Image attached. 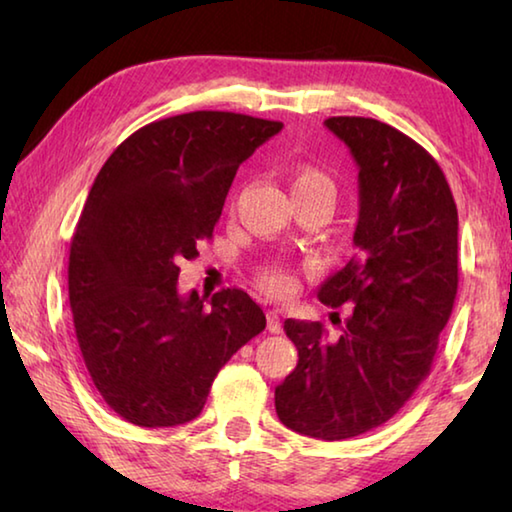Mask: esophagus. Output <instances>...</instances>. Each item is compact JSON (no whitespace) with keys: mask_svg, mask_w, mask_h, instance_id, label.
Returning a JSON list of instances; mask_svg holds the SVG:
<instances>
[{"mask_svg":"<svg viewBox=\"0 0 512 512\" xmlns=\"http://www.w3.org/2000/svg\"><path fill=\"white\" fill-rule=\"evenodd\" d=\"M266 320H268V332H271V334H280V332H282L280 311L271 309V311H268V314H266Z\"/></svg>","mask_w":512,"mask_h":512,"instance_id":"34e87169","label":"esophagus"}]
</instances>
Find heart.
<instances>
[{
	"mask_svg": "<svg viewBox=\"0 0 512 512\" xmlns=\"http://www.w3.org/2000/svg\"><path fill=\"white\" fill-rule=\"evenodd\" d=\"M291 192L293 194H307V192H332L334 183L329 180L327 173L316 167H298L291 173ZM259 282L262 287L273 293V296H287L293 291V277L284 271L282 266H268L259 273Z\"/></svg>",
	"mask_w": 512,
	"mask_h": 512,
	"instance_id": "b5f03b06",
	"label": "heart"
}]
</instances>
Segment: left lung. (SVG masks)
<instances>
[{"instance_id": "1", "label": "left lung", "mask_w": 512, "mask_h": 512, "mask_svg": "<svg viewBox=\"0 0 512 512\" xmlns=\"http://www.w3.org/2000/svg\"><path fill=\"white\" fill-rule=\"evenodd\" d=\"M325 126L359 167V219L357 253L318 298L350 314L339 339L284 320L298 366L275 388V411L302 436L345 440L391 420L431 372L458 289V212L443 169L409 135L370 117Z\"/></svg>"}]
</instances>
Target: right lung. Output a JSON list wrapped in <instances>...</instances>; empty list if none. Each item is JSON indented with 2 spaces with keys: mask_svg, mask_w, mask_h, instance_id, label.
Returning <instances> with one entry per match:
<instances>
[{
  "mask_svg": "<svg viewBox=\"0 0 512 512\" xmlns=\"http://www.w3.org/2000/svg\"><path fill=\"white\" fill-rule=\"evenodd\" d=\"M280 121L196 110L146 124L103 164L69 248V305L92 384L137 427L203 411L212 381L266 327L241 289L178 293L183 259L210 239L239 164Z\"/></svg>",
  "mask_w": 512,
  "mask_h": 512,
  "instance_id": "obj_1",
  "label": "right lung"
}]
</instances>
